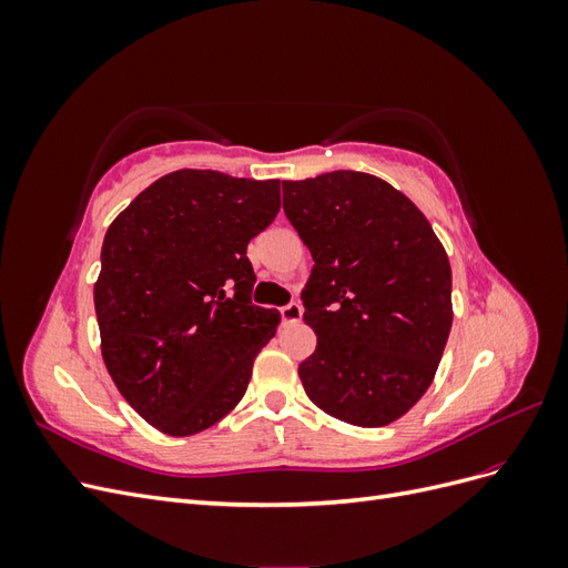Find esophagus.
Instances as JSON below:
<instances>
[{"label": "esophagus", "mask_w": 568, "mask_h": 568, "mask_svg": "<svg viewBox=\"0 0 568 568\" xmlns=\"http://www.w3.org/2000/svg\"><path fill=\"white\" fill-rule=\"evenodd\" d=\"M303 317V307L298 303H288L282 307V322L284 324H298Z\"/></svg>", "instance_id": "34e87169"}]
</instances>
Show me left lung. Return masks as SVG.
<instances>
[{"label":"left lung","instance_id":"left-lung-1","mask_svg":"<svg viewBox=\"0 0 568 568\" xmlns=\"http://www.w3.org/2000/svg\"><path fill=\"white\" fill-rule=\"evenodd\" d=\"M282 186L315 261L301 294L317 334L298 365L307 398L355 426L400 419L432 386L450 336L448 253L417 205L379 178L334 170Z\"/></svg>","mask_w":568,"mask_h":568}]
</instances>
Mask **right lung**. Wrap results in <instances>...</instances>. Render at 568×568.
Instances as JSON below:
<instances>
[{"mask_svg": "<svg viewBox=\"0 0 568 568\" xmlns=\"http://www.w3.org/2000/svg\"><path fill=\"white\" fill-rule=\"evenodd\" d=\"M280 213V180L175 170L120 213L101 246L94 311L120 395L168 436L244 398L280 313L251 303L246 246Z\"/></svg>", "mask_w": 568, "mask_h": 568, "instance_id": "add662e5", "label": "right lung"}]
</instances>
